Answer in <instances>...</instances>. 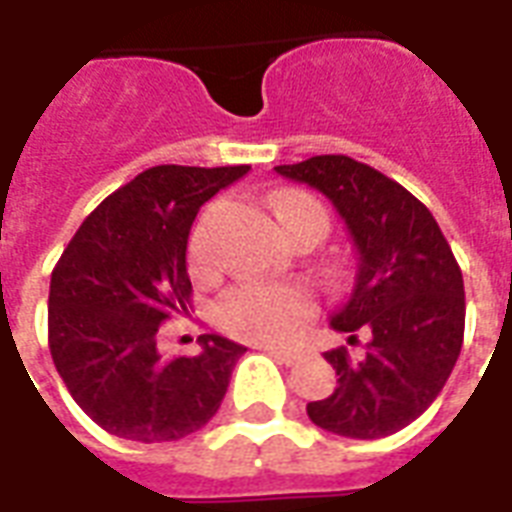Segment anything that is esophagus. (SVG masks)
Listing matches in <instances>:
<instances>
[{"instance_id": "34e87169", "label": "esophagus", "mask_w": 512, "mask_h": 512, "mask_svg": "<svg viewBox=\"0 0 512 512\" xmlns=\"http://www.w3.org/2000/svg\"><path fill=\"white\" fill-rule=\"evenodd\" d=\"M263 350H266L271 358H276L279 363H285V366H293V363L301 358V352L298 350H282V347H271V344H266Z\"/></svg>"}]
</instances>
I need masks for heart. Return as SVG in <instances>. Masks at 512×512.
<instances>
[{
	"label": "heart",
	"mask_w": 512,
	"mask_h": 512,
	"mask_svg": "<svg viewBox=\"0 0 512 512\" xmlns=\"http://www.w3.org/2000/svg\"><path fill=\"white\" fill-rule=\"evenodd\" d=\"M276 217L285 230L301 219H320L328 227V214L320 203L306 195H285L276 203ZM189 260L195 271H206L211 263L208 249V227L200 222L189 241ZM317 309V301L309 287L293 282H241L219 295L214 304V323L230 336L257 344L290 342L304 328Z\"/></svg>",
	"instance_id": "heart-1"
}]
</instances>
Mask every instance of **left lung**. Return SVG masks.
<instances>
[{
    "label": "left lung",
    "instance_id": "left-lung-1",
    "mask_svg": "<svg viewBox=\"0 0 512 512\" xmlns=\"http://www.w3.org/2000/svg\"><path fill=\"white\" fill-rule=\"evenodd\" d=\"M274 170L320 189L358 249L355 287L331 325L350 333V344L366 333V352H325L339 374L336 391L306 412L342 437L396 434L429 410L461 352L467 306L453 249L429 208L372 165L320 154Z\"/></svg>",
    "mask_w": 512,
    "mask_h": 512
}]
</instances>
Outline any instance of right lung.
<instances>
[{"instance_id":"add662e5","label":"right lung","mask_w":512,"mask_h":512,"mask_svg":"<svg viewBox=\"0 0 512 512\" xmlns=\"http://www.w3.org/2000/svg\"><path fill=\"white\" fill-rule=\"evenodd\" d=\"M249 165H157L102 200L59 257L48 347L67 391L121 439L173 442L206 426L246 347L217 333L198 355L162 358L160 325L192 309L189 227Z\"/></svg>"}]
</instances>
